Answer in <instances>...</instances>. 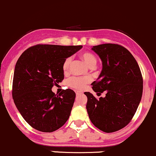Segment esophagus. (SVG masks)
Segmentation results:
<instances>
[{"label": "esophagus", "mask_w": 156, "mask_h": 156, "mask_svg": "<svg viewBox=\"0 0 156 156\" xmlns=\"http://www.w3.org/2000/svg\"><path fill=\"white\" fill-rule=\"evenodd\" d=\"M82 94L81 91H76V95H80V94Z\"/></svg>", "instance_id": "34e87169"}]
</instances>
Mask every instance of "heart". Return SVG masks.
I'll list each match as a JSON object with an SVG mask.
<instances>
[{
  "label": "heart",
  "instance_id": "1",
  "mask_svg": "<svg viewBox=\"0 0 156 156\" xmlns=\"http://www.w3.org/2000/svg\"><path fill=\"white\" fill-rule=\"evenodd\" d=\"M81 58L84 61L85 63L89 66L90 68H93L95 67L97 64V58L93 54L89 52H85L80 55ZM72 62V58L68 57L64 61L63 65H62V70L64 73H67L70 69V64ZM90 81V78L85 76V77H80V76H72L67 81V84L70 87L73 88L77 90H83L86 87V84L89 83Z\"/></svg>",
  "mask_w": 156,
  "mask_h": 156
}]
</instances>
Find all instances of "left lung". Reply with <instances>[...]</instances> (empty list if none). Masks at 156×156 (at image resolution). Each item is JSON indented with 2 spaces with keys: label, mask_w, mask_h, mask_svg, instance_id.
Masks as SVG:
<instances>
[{
  "label": "left lung",
  "mask_w": 156,
  "mask_h": 156,
  "mask_svg": "<svg viewBox=\"0 0 156 156\" xmlns=\"http://www.w3.org/2000/svg\"><path fill=\"white\" fill-rule=\"evenodd\" d=\"M100 57L102 70L87 96L89 117L96 128L106 133L126 127L135 114L143 94V78L137 61L123 46L113 43L98 45L91 48Z\"/></svg>",
  "instance_id": "8db88e82"
}]
</instances>
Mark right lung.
I'll return each instance as SVG.
<instances>
[{
    "instance_id": "obj_1",
    "label": "right lung",
    "mask_w": 156,
    "mask_h": 156,
    "mask_svg": "<svg viewBox=\"0 0 156 156\" xmlns=\"http://www.w3.org/2000/svg\"><path fill=\"white\" fill-rule=\"evenodd\" d=\"M83 46L36 45L25 51L15 66L12 98L24 119L42 132H52L68 119L76 93L58 95L52 88L64 80L63 62Z\"/></svg>"
}]
</instances>
